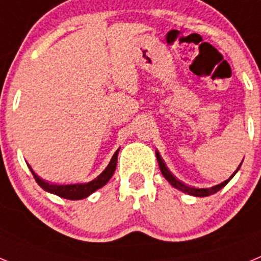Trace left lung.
<instances>
[{
    "label": "left lung",
    "mask_w": 261,
    "mask_h": 261,
    "mask_svg": "<svg viewBox=\"0 0 261 261\" xmlns=\"http://www.w3.org/2000/svg\"><path fill=\"white\" fill-rule=\"evenodd\" d=\"M155 155H156V161H158L159 168H161V172H162L163 176L166 177V180H167L168 183L171 184V186L174 187V188H176V190L181 191V192L187 193V195L195 196V197H206V196H211V195H213V193L218 192V191H220V190H222L223 187H225L226 184L229 183V181L231 180L232 177H234V175L237 174V172H238V170H239V168H241V166H242V163H241V165H239V167L237 168V171H235L234 174H232L231 176H230L229 179H227V180L222 181V183H221V184H217V186L211 187V188H193V187L186 186V184H184L183 181L177 180L176 177H175L174 175L171 174V171H170V170H168V168H167V166H166L165 161H163V159L161 158V154L158 153V150L155 151Z\"/></svg>",
    "instance_id": "8db88e82"
}]
</instances>
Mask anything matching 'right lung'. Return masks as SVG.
Instances as JSON below:
<instances>
[{
	"label": "right lung",
	"mask_w": 261,
	"mask_h": 261,
	"mask_svg": "<svg viewBox=\"0 0 261 261\" xmlns=\"http://www.w3.org/2000/svg\"><path fill=\"white\" fill-rule=\"evenodd\" d=\"M120 147L115 151V154L111 158L110 163H108L107 167L105 168V171L100 175L94 179V180L89 181V183H80V184H49L45 180H43L41 177H39L38 175L34 172V170L31 168V166L29 165V168L31 170L32 175H34V179L36 180V183L43 188L47 192L53 193V195H57L62 199L68 200H82L89 197L91 193H94L95 191H98L99 188H102L103 186L108 183L112 175H114L115 170H116V163H117V154H119Z\"/></svg>",
	"instance_id": "1"
}]
</instances>
